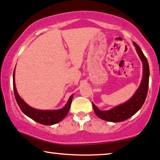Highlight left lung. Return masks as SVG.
I'll return each mask as SVG.
<instances>
[{
	"label": "left lung",
	"instance_id": "8db88e82",
	"mask_svg": "<svg viewBox=\"0 0 160 160\" xmlns=\"http://www.w3.org/2000/svg\"><path fill=\"white\" fill-rule=\"evenodd\" d=\"M134 45L136 48L137 52H138L139 57L142 60V65H143V75H142V82H141V84L138 90L136 91V92L134 93L132 98L123 104L114 107L110 110H99L92 103L93 109H94L95 115L99 118L104 120V121L110 122H121L127 120L128 118L133 116L142 107L146 98L148 89L149 73H150L149 72L148 62L139 45L136 42H134Z\"/></svg>",
	"mask_w": 160,
	"mask_h": 160
}]
</instances>
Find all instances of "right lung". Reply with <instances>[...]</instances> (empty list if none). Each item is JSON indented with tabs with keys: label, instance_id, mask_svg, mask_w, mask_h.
Returning <instances> with one entry per match:
<instances>
[{
	"label": "right lung",
	"instance_id": "1",
	"mask_svg": "<svg viewBox=\"0 0 160 160\" xmlns=\"http://www.w3.org/2000/svg\"><path fill=\"white\" fill-rule=\"evenodd\" d=\"M13 89L16 101L22 112L28 117L32 118V120L42 125H53V124L59 123L63 120V118L68 115L70 110L72 95L69 98V100L65 107L58 110H39V109H35L29 107L24 102V101L20 98L17 92L15 83H14V72L13 74Z\"/></svg>",
	"mask_w": 160,
	"mask_h": 160
}]
</instances>
